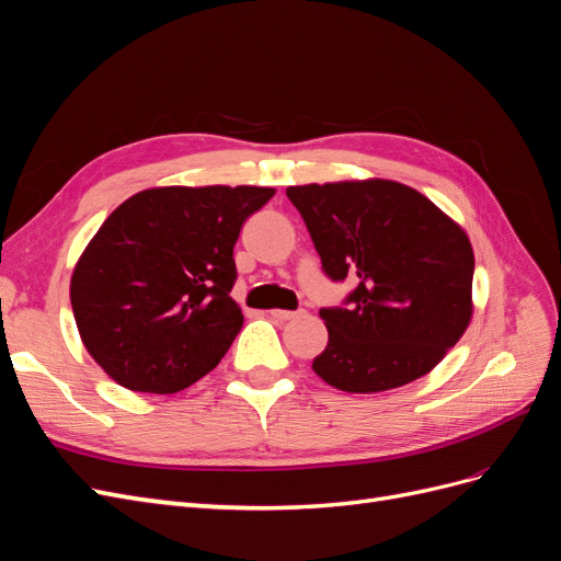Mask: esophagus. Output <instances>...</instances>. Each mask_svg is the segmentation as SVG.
Masks as SVG:
<instances>
[{"label": "esophagus", "instance_id": "obj_1", "mask_svg": "<svg viewBox=\"0 0 561 561\" xmlns=\"http://www.w3.org/2000/svg\"><path fill=\"white\" fill-rule=\"evenodd\" d=\"M307 311L304 309H299V311H285V309H276V311H271V316L274 318H278V320H293V318H299V316H304Z\"/></svg>", "mask_w": 561, "mask_h": 561}]
</instances>
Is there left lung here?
Segmentation results:
<instances>
[{"mask_svg": "<svg viewBox=\"0 0 561 561\" xmlns=\"http://www.w3.org/2000/svg\"><path fill=\"white\" fill-rule=\"evenodd\" d=\"M325 276L353 278L313 371L346 393L410 383L445 358L472 316L474 257L466 231L412 186L390 180L304 184L285 192Z\"/></svg>", "mask_w": 561, "mask_h": 561, "instance_id": "8db88e82", "label": "left lung"}]
</instances>
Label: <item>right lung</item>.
Instances as JSON below:
<instances>
[{
	"label": "right lung",
	"instance_id": "add662e5",
	"mask_svg": "<svg viewBox=\"0 0 561 561\" xmlns=\"http://www.w3.org/2000/svg\"><path fill=\"white\" fill-rule=\"evenodd\" d=\"M268 186H161L124 201L75 266L81 342L124 388L178 393L225 358L243 313L233 245Z\"/></svg>",
	"mask_w": 561,
	"mask_h": 561
}]
</instances>
